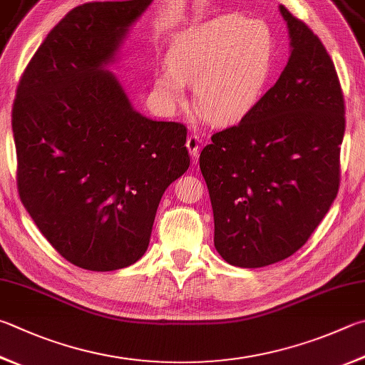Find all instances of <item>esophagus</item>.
I'll return each instance as SVG.
<instances>
[{
	"instance_id": "34e87169",
	"label": "esophagus",
	"mask_w": 365,
	"mask_h": 365,
	"mask_svg": "<svg viewBox=\"0 0 365 365\" xmlns=\"http://www.w3.org/2000/svg\"><path fill=\"white\" fill-rule=\"evenodd\" d=\"M200 135L196 134H190L188 138H187V148L190 151L191 158H196L197 155H200Z\"/></svg>"
}]
</instances>
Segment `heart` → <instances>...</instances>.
Returning a JSON list of instances; mask_svg holds the SVG:
<instances>
[{
    "label": "heart",
    "instance_id": "obj_1",
    "mask_svg": "<svg viewBox=\"0 0 365 365\" xmlns=\"http://www.w3.org/2000/svg\"><path fill=\"white\" fill-rule=\"evenodd\" d=\"M158 71L153 91L164 107L185 101L193 86L195 105L214 124H235L260 101L273 71L274 36L269 25L223 14L177 33Z\"/></svg>",
    "mask_w": 365,
    "mask_h": 365
}]
</instances>
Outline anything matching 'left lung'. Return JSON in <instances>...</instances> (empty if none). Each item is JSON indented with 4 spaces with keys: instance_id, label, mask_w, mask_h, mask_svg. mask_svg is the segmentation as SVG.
<instances>
[{
    "instance_id": "8db88e82",
    "label": "left lung",
    "mask_w": 365,
    "mask_h": 365,
    "mask_svg": "<svg viewBox=\"0 0 365 365\" xmlns=\"http://www.w3.org/2000/svg\"><path fill=\"white\" fill-rule=\"evenodd\" d=\"M290 57L279 79L241 123L212 135L200 168L225 262L262 268L308 241L340 185L344 102L326 48L279 6Z\"/></svg>"
}]
</instances>
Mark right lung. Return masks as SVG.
<instances>
[{"label": "right lung", "mask_w": 365, "mask_h": 365, "mask_svg": "<svg viewBox=\"0 0 365 365\" xmlns=\"http://www.w3.org/2000/svg\"><path fill=\"white\" fill-rule=\"evenodd\" d=\"M151 1L71 9L25 68L12 108L21 201L65 260L135 263L165 188L190 165L187 129L134 110L107 70Z\"/></svg>", "instance_id": "1"}]
</instances>
